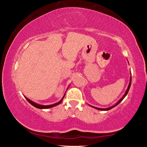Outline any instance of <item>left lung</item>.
<instances>
[{
    "instance_id": "1",
    "label": "left lung",
    "mask_w": 147,
    "mask_h": 147,
    "mask_svg": "<svg viewBox=\"0 0 147 147\" xmlns=\"http://www.w3.org/2000/svg\"><path fill=\"white\" fill-rule=\"evenodd\" d=\"M131 77L130 76V83H129V85H128V88H127V89H126V92H125V93H124V94L123 95V97H122L120 100H119L117 102L115 105H113V106H111V107H109V108H96V107H94V106H91V105H89L90 106H91V107H93V108H95V109H98V110H103V111H108V110H109V109H111V108H114V107H115L117 105H118V104L121 102L124 99V98L125 97V96H126V94H128V91H129V89H130V86H131Z\"/></svg>"
}]
</instances>
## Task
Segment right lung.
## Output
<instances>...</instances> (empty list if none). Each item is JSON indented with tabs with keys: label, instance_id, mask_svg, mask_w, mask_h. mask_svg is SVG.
I'll list each match as a JSON object with an SVG mask.
<instances>
[{
	"label": "right lung",
	"instance_id": "1",
	"mask_svg": "<svg viewBox=\"0 0 147 147\" xmlns=\"http://www.w3.org/2000/svg\"><path fill=\"white\" fill-rule=\"evenodd\" d=\"M64 96H65V94H64V96H63V98H62L61 99V100H59V101L58 102L55 103V104H51V105H47V106L40 105V104H37V103H36V102H33V101L30 100V99L27 98L26 97V100H28V102H29L30 104H31L32 106H34V107H36V108H39V109H47V108H53V107L56 106L58 105V104H60V103L61 102H62V100H63Z\"/></svg>",
	"mask_w": 147,
	"mask_h": 147
}]
</instances>
